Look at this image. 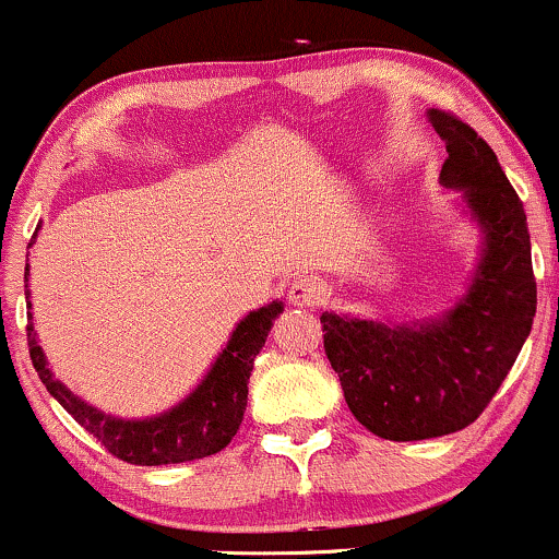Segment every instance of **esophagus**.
<instances>
[{
    "label": "esophagus",
    "instance_id": "34e87169",
    "mask_svg": "<svg viewBox=\"0 0 559 559\" xmlns=\"http://www.w3.org/2000/svg\"><path fill=\"white\" fill-rule=\"evenodd\" d=\"M324 282L317 280V277H300L295 280L290 285V304L293 306H300V308H308V306H319L321 300H324Z\"/></svg>",
    "mask_w": 559,
    "mask_h": 559
}]
</instances>
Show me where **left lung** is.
I'll use <instances>...</instances> for the list:
<instances>
[{
  "mask_svg": "<svg viewBox=\"0 0 559 559\" xmlns=\"http://www.w3.org/2000/svg\"><path fill=\"white\" fill-rule=\"evenodd\" d=\"M429 122L448 146L439 180L463 190L484 238L468 293L442 317L413 324L321 313L324 350L347 408L392 442L474 424L513 369L536 313L526 212L497 154L450 111L429 109Z\"/></svg>",
  "mask_w": 559,
  "mask_h": 559,
  "instance_id": "1",
  "label": "left lung"
}]
</instances>
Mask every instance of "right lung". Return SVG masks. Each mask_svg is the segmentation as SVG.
<instances>
[{
  "mask_svg": "<svg viewBox=\"0 0 559 559\" xmlns=\"http://www.w3.org/2000/svg\"><path fill=\"white\" fill-rule=\"evenodd\" d=\"M25 282H28V266H25ZM25 304H28V326H25V332H28L33 369L38 371V379L46 384L49 395L88 435H94L111 455L133 465L188 463L227 448L229 439L238 435L242 424L253 360L264 347L274 319L285 308L280 300H272L269 306H261L259 311L248 313L235 326L233 337L227 340V347L216 356L201 384L182 403L173 405L159 416L128 421V418H115L107 416L104 411H96L94 405L72 395L68 386L51 373L41 345L36 340V332H33L31 293H25Z\"/></svg>",
  "mask_w": 559,
  "mask_h": 559,
  "instance_id": "add662e5",
  "label": "right lung"
}]
</instances>
